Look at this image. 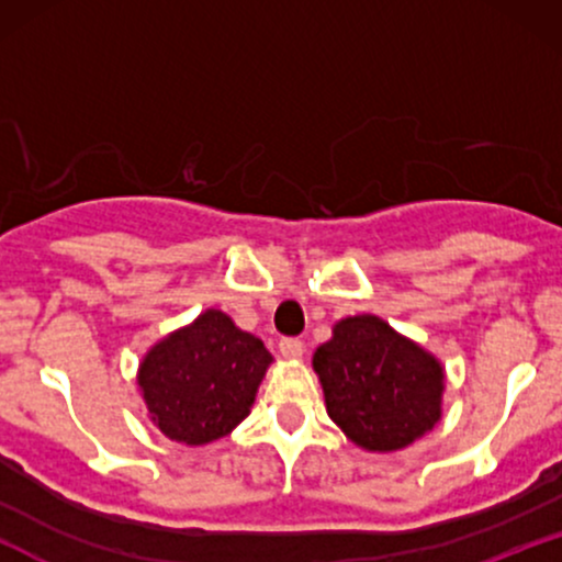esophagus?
I'll return each mask as SVG.
<instances>
[{
	"mask_svg": "<svg viewBox=\"0 0 562 562\" xmlns=\"http://www.w3.org/2000/svg\"><path fill=\"white\" fill-rule=\"evenodd\" d=\"M280 353L285 359H301L303 340H299V338H282L280 340Z\"/></svg>",
	"mask_w": 562,
	"mask_h": 562,
	"instance_id": "obj_1",
	"label": "esophagus"
}]
</instances>
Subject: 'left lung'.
I'll use <instances>...</instances> for the list:
<instances>
[{
	"instance_id": "8db88e82",
	"label": "left lung",
	"mask_w": 562,
	"mask_h": 562,
	"mask_svg": "<svg viewBox=\"0 0 562 562\" xmlns=\"http://www.w3.org/2000/svg\"><path fill=\"white\" fill-rule=\"evenodd\" d=\"M312 364L330 420L364 451H402L441 420V362L375 314L335 322Z\"/></svg>"
}]
</instances>
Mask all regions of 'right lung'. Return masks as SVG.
Wrapping results in <instances>:
<instances>
[{
    "mask_svg": "<svg viewBox=\"0 0 562 562\" xmlns=\"http://www.w3.org/2000/svg\"><path fill=\"white\" fill-rule=\"evenodd\" d=\"M272 353L222 308H205L147 348L137 370L147 420L171 441L203 447L250 415Z\"/></svg>",
    "mask_w": 562,
    "mask_h": 562,
    "instance_id": "right-lung-1",
    "label": "right lung"
}]
</instances>
